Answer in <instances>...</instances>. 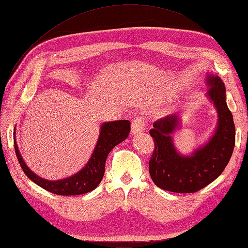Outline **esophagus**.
I'll return each instance as SVG.
<instances>
[{"label":"esophagus","instance_id":"34e87169","mask_svg":"<svg viewBox=\"0 0 248 248\" xmlns=\"http://www.w3.org/2000/svg\"><path fill=\"white\" fill-rule=\"evenodd\" d=\"M145 127H146V121H145L144 117L139 116L132 120V122H131L132 134H139V132L143 131L145 129Z\"/></svg>","mask_w":248,"mask_h":248}]
</instances>
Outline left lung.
I'll return each instance as SVG.
<instances>
[{"instance_id":"obj_1","label":"left lung","mask_w":248,"mask_h":248,"mask_svg":"<svg viewBox=\"0 0 248 248\" xmlns=\"http://www.w3.org/2000/svg\"><path fill=\"white\" fill-rule=\"evenodd\" d=\"M208 98L218 111V127L203 147L190 156L180 155L174 149L171 134L179 124L178 114H170L154 123L149 135L155 149L149 160V174L160 188L190 194L210 184L225 170L233 152L235 127L228 109L225 85L219 77H208Z\"/></svg>"}]
</instances>
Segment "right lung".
<instances>
[{
  "mask_svg": "<svg viewBox=\"0 0 248 248\" xmlns=\"http://www.w3.org/2000/svg\"><path fill=\"white\" fill-rule=\"evenodd\" d=\"M129 131L130 122L128 120L104 123L101 126L99 140L86 166L74 176L58 181L42 179L30 170L22 159L16 139H14L15 150L23 171L32 182L38 184L42 188L59 196L83 195L93 190L100 184L105 172V162L108 154L114 146L128 137Z\"/></svg>",
  "mask_w": 248,
  "mask_h": 248,
  "instance_id": "add662e5",
  "label": "right lung"
}]
</instances>
